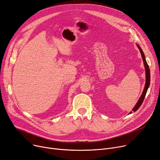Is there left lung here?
Masks as SVG:
<instances>
[{
  "label": "left lung",
  "mask_w": 160,
  "mask_h": 160,
  "mask_svg": "<svg viewBox=\"0 0 160 160\" xmlns=\"http://www.w3.org/2000/svg\"><path fill=\"white\" fill-rule=\"evenodd\" d=\"M137 46L138 47V48L139 49V51H140V53L141 54V57H142V61H143V64H144V66H145V74H146V81H145V88H144V89H143V91H142V95H141V97H139V100L138 102L136 103V104L135 105V106L133 107V108L132 109V112H136L138 109L139 108V107L141 106V105L142 104V102H143L144 100V98L145 97V95L147 94V90L149 88V86H150V69H149V67H148V65L147 64V62L146 61V59H145V54L143 53V52H142V50L141 49V48L139 47V45L138 44H137ZM132 112H130L129 114H131L132 113Z\"/></svg>",
  "instance_id": "8db88e82"
}]
</instances>
